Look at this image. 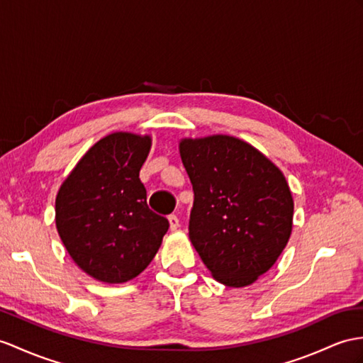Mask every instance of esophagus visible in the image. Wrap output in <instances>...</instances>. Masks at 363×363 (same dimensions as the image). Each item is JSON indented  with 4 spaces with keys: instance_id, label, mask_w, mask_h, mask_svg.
<instances>
[{
    "instance_id": "34e87169",
    "label": "esophagus",
    "mask_w": 363,
    "mask_h": 363,
    "mask_svg": "<svg viewBox=\"0 0 363 363\" xmlns=\"http://www.w3.org/2000/svg\"><path fill=\"white\" fill-rule=\"evenodd\" d=\"M167 220H169V228H171V231H175V229L180 226L179 217H177V216H174V214H172V216L167 217Z\"/></svg>"
}]
</instances>
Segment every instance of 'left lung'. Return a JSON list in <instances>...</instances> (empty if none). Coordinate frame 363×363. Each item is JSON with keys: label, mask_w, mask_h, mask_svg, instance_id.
Returning <instances> with one entry per match:
<instances>
[{"label": "left lung", "mask_w": 363, "mask_h": 363, "mask_svg": "<svg viewBox=\"0 0 363 363\" xmlns=\"http://www.w3.org/2000/svg\"><path fill=\"white\" fill-rule=\"evenodd\" d=\"M180 155L194 191L189 238L220 284L240 288L267 272L293 229L284 174L245 141L183 140Z\"/></svg>", "instance_id": "left-lung-1"}]
</instances>
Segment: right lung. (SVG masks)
<instances>
[{
	"instance_id": "right-lung-1",
	"label": "right lung",
	"mask_w": 363,
	"mask_h": 363,
	"mask_svg": "<svg viewBox=\"0 0 363 363\" xmlns=\"http://www.w3.org/2000/svg\"><path fill=\"white\" fill-rule=\"evenodd\" d=\"M151 138L117 132L101 138L61 184L55 201L58 234L84 272L123 284L143 271L169 222L149 209L140 169Z\"/></svg>"
}]
</instances>
